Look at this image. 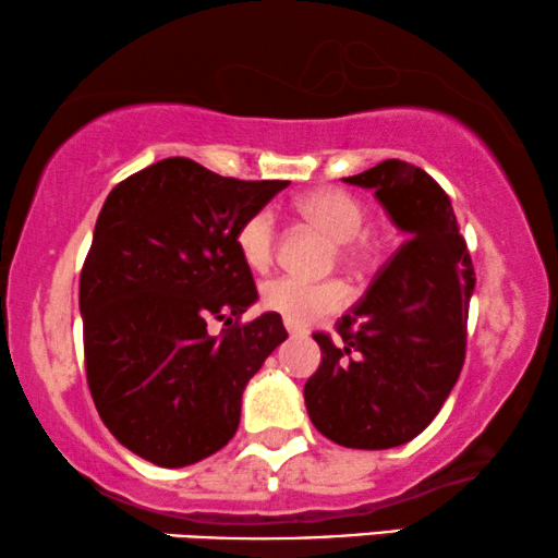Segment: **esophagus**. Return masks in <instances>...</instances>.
Segmentation results:
<instances>
[{
	"instance_id": "34e87169",
	"label": "esophagus",
	"mask_w": 558,
	"mask_h": 558,
	"mask_svg": "<svg viewBox=\"0 0 558 558\" xmlns=\"http://www.w3.org/2000/svg\"><path fill=\"white\" fill-rule=\"evenodd\" d=\"M287 332H289V336H292V338H294V336H302V330L294 328V325H289V323H287Z\"/></svg>"
}]
</instances>
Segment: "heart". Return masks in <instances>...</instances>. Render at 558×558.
<instances>
[{"instance_id": "1", "label": "heart", "mask_w": 558, "mask_h": 558, "mask_svg": "<svg viewBox=\"0 0 558 558\" xmlns=\"http://www.w3.org/2000/svg\"><path fill=\"white\" fill-rule=\"evenodd\" d=\"M305 220L325 230L336 241L338 256L349 264H368L376 253L374 238L364 230L366 205L345 190H317L296 202ZM235 248L243 264L262 271L277 253V217L269 207L251 213L235 230ZM349 302V287L338 279L313 281L302 277H277L262 287V305L294 328H307L338 313Z\"/></svg>"}]
</instances>
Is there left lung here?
Returning a JSON list of instances; mask_svg holds the SVG:
<instances>
[{
    "label": "left lung",
    "instance_id": "obj_1",
    "mask_svg": "<svg viewBox=\"0 0 558 558\" xmlns=\"http://www.w3.org/2000/svg\"><path fill=\"white\" fill-rule=\"evenodd\" d=\"M343 182L374 190L408 241L338 320L343 341L313 336L323 359L305 404L325 438L379 451L423 433L451 395L476 279L451 199L423 169L389 158Z\"/></svg>",
    "mask_w": 558,
    "mask_h": 558
}]
</instances>
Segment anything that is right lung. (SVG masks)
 <instances>
[{
    "instance_id": "obj_1",
    "label": "right lung",
    "mask_w": 558,
    "mask_h": 558,
    "mask_svg": "<svg viewBox=\"0 0 558 558\" xmlns=\"http://www.w3.org/2000/svg\"><path fill=\"white\" fill-rule=\"evenodd\" d=\"M287 184L163 158L105 199L78 281L86 381L112 436L150 464L220 451L248 379L287 341L277 313L238 325L258 292L235 248L238 226ZM209 319L231 328L209 337Z\"/></svg>"
}]
</instances>
